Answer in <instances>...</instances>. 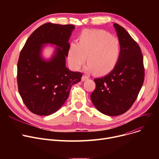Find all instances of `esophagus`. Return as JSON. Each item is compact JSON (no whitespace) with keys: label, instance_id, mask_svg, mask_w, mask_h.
<instances>
[{"label":"esophagus","instance_id":"esophagus-1","mask_svg":"<svg viewBox=\"0 0 159 159\" xmlns=\"http://www.w3.org/2000/svg\"><path fill=\"white\" fill-rule=\"evenodd\" d=\"M88 76H86V75H83V76L82 77V81H85V80H86L87 79H88Z\"/></svg>","mask_w":159,"mask_h":159}]
</instances>
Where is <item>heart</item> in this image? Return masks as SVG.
Segmentation results:
<instances>
[{"label":"heart","mask_w":159,"mask_h":159,"mask_svg":"<svg viewBox=\"0 0 159 159\" xmlns=\"http://www.w3.org/2000/svg\"><path fill=\"white\" fill-rule=\"evenodd\" d=\"M119 53L118 39L102 30H84L79 37V43L71 44L68 59L71 69L77 70L87 57L86 70L102 75L114 68Z\"/></svg>","instance_id":"b5f03b06"}]
</instances>
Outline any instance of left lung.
<instances>
[{
    "label": "left lung",
    "instance_id": "8db88e82",
    "mask_svg": "<svg viewBox=\"0 0 159 159\" xmlns=\"http://www.w3.org/2000/svg\"><path fill=\"white\" fill-rule=\"evenodd\" d=\"M113 26L120 43V53L113 70L95 79L96 87L91 100L97 109L108 116L126 112L134 103L144 80L141 49L128 32L119 24Z\"/></svg>",
    "mask_w": 159,
    "mask_h": 159
}]
</instances>
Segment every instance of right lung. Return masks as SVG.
<instances>
[{
	"mask_svg": "<svg viewBox=\"0 0 159 159\" xmlns=\"http://www.w3.org/2000/svg\"><path fill=\"white\" fill-rule=\"evenodd\" d=\"M75 26L46 23L33 31L20 53L17 84L22 101L33 113L47 116L57 111L68 98L73 84L82 75L66 66L68 43ZM55 45L49 60L41 57L45 44Z\"/></svg>",
	"mask_w": 159,
	"mask_h": 159,
	"instance_id": "obj_1",
	"label": "right lung"
}]
</instances>
